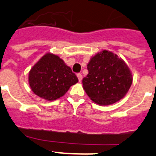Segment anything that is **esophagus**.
Listing matches in <instances>:
<instances>
[{
	"label": "esophagus",
	"instance_id": "1",
	"mask_svg": "<svg viewBox=\"0 0 156 156\" xmlns=\"http://www.w3.org/2000/svg\"><path fill=\"white\" fill-rule=\"evenodd\" d=\"M77 77H78V81H81V80H82V75H81V74H78V75H77Z\"/></svg>",
	"mask_w": 156,
	"mask_h": 156
}]
</instances>
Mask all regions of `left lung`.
<instances>
[{"label":"left lung","instance_id":"1","mask_svg":"<svg viewBox=\"0 0 156 156\" xmlns=\"http://www.w3.org/2000/svg\"><path fill=\"white\" fill-rule=\"evenodd\" d=\"M88 74L82 80L83 88L92 101L109 106L123 99L132 84V73L116 54L102 50L91 57Z\"/></svg>","mask_w":156,"mask_h":156}]
</instances>
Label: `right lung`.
<instances>
[{"instance_id":"right-lung-1","label":"right lung","mask_w":156,"mask_h":156,"mask_svg":"<svg viewBox=\"0 0 156 156\" xmlns=\"http://www.w3.org/2000/svg\"><path fill=\"white\" fill-rule=\"evenodd\" d=\"M28 81L35 95L54 101L65 95L78 79L58 55L47 53L31 68Z\"/></svg>"}]
</instances>
